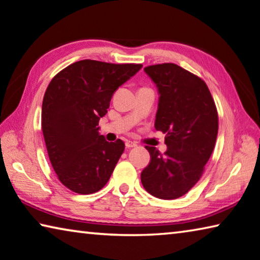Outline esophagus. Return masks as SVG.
Returning <instances> with one entry per match:
<instances>
[{
	"label": "esophagus",
	"mask_w": 260,
	"mask_h": 260,
	"mask_svg": "<svg viewBox=\"0 0 260 260\" xmlns=\"http://www.w3.org/2000/svg\"><path fill=\"white\" fill-rule=\"evenodd\" d=\"M125 145H126V148H134V147H137V143L133 142V141H129V140H126Z\"/></svg>",
	"instance_id": "1"
}]
</instances>
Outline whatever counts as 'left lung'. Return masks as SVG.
I'll use <instances>...</instances> for the list:
<instances>
[{
	"mask_svg": "<svg viewBox=\"0 0 260 260\" xmlns=\"http://www.w3.org/2000/svg\"><path fill=\"white\" fill-rule=\"evenodd\" d=\"M145 73L159 94L155 128L166 133L168 149L146 147L151 159L141 182L151 196L177 199L198 183L211 157L219 129L215 103L200 77L175 63L149 66Z\"/></svg>",
	"mask_w": 260,
	"mask_h": 260,
	"instance_id": "1",
	"label": "left lung"
}]
</instances>
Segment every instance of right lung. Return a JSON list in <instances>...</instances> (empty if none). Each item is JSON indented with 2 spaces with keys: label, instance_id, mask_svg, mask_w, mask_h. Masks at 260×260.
<instances>
[{
  "label": "right lung",
  "instance_id": "obj_1",
  "mask_svg": "<svg viewBox=\"0 0 260 260\" xmlns=\"http://www.w3.org/2000/svg\"><path fill=\"white\" fill-rule=\"evenodd\" d=\"M141 68L82 60L48 84L41 109L45 143L57 178L73 192L91 194L109 182L125 143L106 141L98 122L113 92Z\"/></svg>",
  "mask_w": 260,
  "mask_h": 260
}]
</instances>
